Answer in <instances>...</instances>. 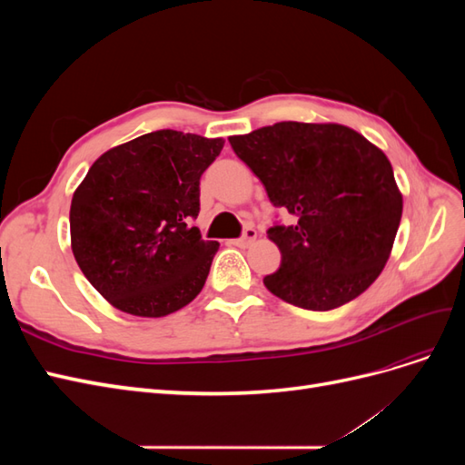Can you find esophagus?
<instances>
[{"instance_id":"34e87169","label":"esophagus","mask_w":465,"mask_h":465,"mask_svg":"<svg viewBox=\"0 0 465 465\" xmlns=\"http://www.w3.org/2000/svg\"><path fill=\"white\" fill-rule=\"evenodd\" d=\"M254 241H256V231L254 229H246L241 238H236V241H232V244L238 246V248H246Z\"/></svg>"}]
</instances>
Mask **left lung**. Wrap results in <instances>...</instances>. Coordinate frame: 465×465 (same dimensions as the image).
<instances>
[{
    "mask_svg": "<svg viewBox=\"0 0 465 465\" xmlns=\"http://www.w3.org/2000/svg\"><path fill=\"white\" fill-rule=\"evenodd\" d=\"M231 147L270 202L292 224L267 236L281 265L263 277L275 297L306 311H331L367 291L396 241L403 198L382 149L341 124L279 122Z\"/></svg>",
    "mask_w": 465,
    "mask_h": 465,
    "instance_id": "left-lung-1",
    "label": "left lung"
}]
</instances>
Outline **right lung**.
Returning <instances> with one entry per match:
<instances>
[{
  "label": "right lung",
  "instance_id": "obj_1",
  "mask_svg": "<svg viewBox=\"0 0 465 465\" xmlns=\"http://www.w3.org/2000/svg\"><path fill=\"white\" fill-rule=\"evenodd\" d=\"M221 137L159 130L112 147L72 198V252L83 275L118 311L161 318L205 285L219 242L203 241L200 178Z\"/></svg>",
  "mask_w": 465,
  "mask_h": 465
}]
</instances>
